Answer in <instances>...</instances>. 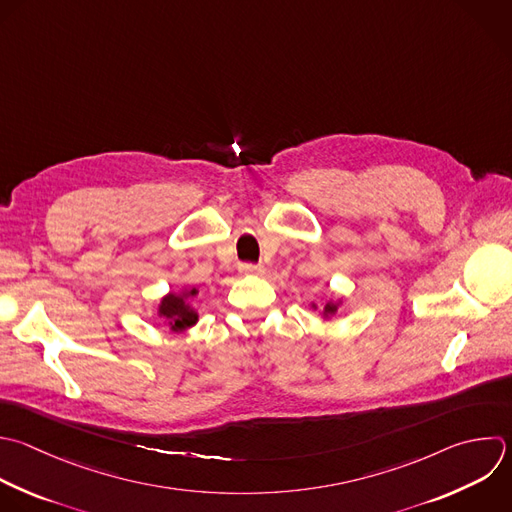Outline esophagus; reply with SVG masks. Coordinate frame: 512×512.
I'll return each instance as SVG.
<instances>
[{
  "instance_id": "1",
  "label": "esophagus",
  "mask_w": 512,
  "mask_h": 512,
  "mask_svg": "<svg viewBox=\"0 0 512 512\" xmlns=\"http://www.w3.org/2000/svg\"><path fill=\"white\" fill-rule=\"evenodd\" d=\"M240 272H242V274H262V272H264V266H262V264L244 262V264H240Z\"/></svg>"
}]
</instances>
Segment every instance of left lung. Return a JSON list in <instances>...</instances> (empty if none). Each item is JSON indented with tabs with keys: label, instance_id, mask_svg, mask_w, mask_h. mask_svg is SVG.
Segmentation results:
<instances>
[{
	"label": "left lung",
	"instance_id": "1",
	"mask_svg": "<svg viewBox=\"0 0 512 512\" xmlns=\"http://www.w3.org/2000/svg\"><path fill=\"white\" fill-rule=\"evenodd\" d=\"M334 310H336V304H326V306H324V312H326V314H332Z\"/></svg>",
	"mask_w": 512,
	"mask_h": 512
}]
</instances>
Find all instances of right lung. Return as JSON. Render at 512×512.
Instances as JSON below:
<instances>
[{"label":"right lung","instance_id":"obj_1","mask_svg":"<svg viewBox=\"0 0 512 512\" xmlns=\"http://www.w3.org/2000/svg\"><path fill=\"white\" fill-rule=\"evenodd\" d=\"M188 296H196V290H190L186 292ZM160 314L170 318V324H172V330L180 332L184 328H190L192 324H196L198 320V314L194 312V308H190L184 300V296H176V294H170L162 300V306H160Z\"/></svg>","mask_w":512,"mask_h":512}]
</instances>
